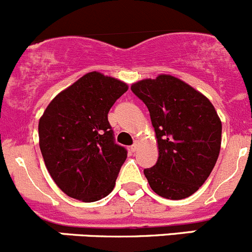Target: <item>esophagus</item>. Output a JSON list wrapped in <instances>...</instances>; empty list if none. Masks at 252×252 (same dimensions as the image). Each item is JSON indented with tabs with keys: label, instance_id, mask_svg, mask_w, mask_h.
<instances>
[{
	"label": "esophagus",
	"instance_id": "1",
	"mask_svg": "<svg viewBox=\"0 0 252 252\" xmlns=\"http://www.w3.org/2000/svg\"><path fill=\"white\" fill-rule=\"evenodd\" d=\"M139 145H140V143H139V141H135V143H134V145L133 146H131V151H133V153H134V151H136V150H138V149H139Z\"/></svg>",
	"mask_w": 252,
	"mask_h": 252
}]
</instances>
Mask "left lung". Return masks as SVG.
<instances>
[{"label": "left lung", "mask_w": 252, "mask_h": 252, "mask_svg": "<svg viewBox=\"0 0 252 252\" xmlns=\"http://www.w3.org/2000/svg\"><path fill=\"white\" fill-rule=\"evenodd\" d=\"M148 107L158 158L144 170L151 189L167 199H183L211 175L221 144V122L208 98L171 75L131 85Z\"/></svg>", "instance_id": "8db88e82"}]
</instances>
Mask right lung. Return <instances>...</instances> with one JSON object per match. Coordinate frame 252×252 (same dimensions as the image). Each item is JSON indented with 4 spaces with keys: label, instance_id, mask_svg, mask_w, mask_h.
Instances as JSON below:
<instances>
[{
    "label": "right lung",
    "instance_id": "right-lung-1",
    "mask_svg": "<svg viewBox=\"0 0 252 252\" xmlns=\"http://www.w3.org/2000/svg\"><path fill=\"white\" fill-rule=\"evenodd\" d=\"M126 91L121 80L89 72L55 96L39 119L44 162L71 198L96 202L113 191L126 150L114 143L108 112Z\"/></svg>",
    "mask_w": 252,
    "mask_h": 252
}]
</instances>
